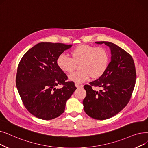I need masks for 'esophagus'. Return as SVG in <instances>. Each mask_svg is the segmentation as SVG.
Returning <instances> with one entry per match:
<instances>
[{
  "label": "esophagus",
  "instance_id": "esophagus-1",
  "mask_svg": "<svg viewBox=\"0 0 148 148\" xmlns=\"http://www.w3.org/2000/svg\"><path fill=\"white\" fill-rule=\"evenodd\" d=\"M75 86L77 87V88H80V87H83V85H80V84H79V83H75Z\"/></svg>",
  "mask_w": 148,
  "mask_h": 148
}]
</instances>
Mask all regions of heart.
<instances>
[{
	"label": "heart",
	"instance_id": "1",
	"mask_svg": "<svg viewBox=\"0 0 148 148\" xmlns=\"http://www.w3.org/2000/svg\"><path fill=\"white\" fill-rule=\"evenodd\" d=\"M71 58L65 54H60L57 59V65L65 73H71L79 65L80 71L69 75L70 80L82 83L90 77L92 79L100 78L106 71L110 56L106 49L88 45H81L73 49L70 53Z\"/></svg>",
	"mask_w": 148,
	"mask_h": 148
}]
</instances>
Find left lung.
I'll return each mask as SVG.
<instances>
[{
    "instance_id": "8db88e82",
    "label": "left lung",
    "mask_w": 148,
    "mask_h": 148,
    "mask_svg": "<svg viewBox=\"0 0 148 148\" xmlns=\"http://www.w3.org/2000/svg\"><path fill=\"white\" fill-rule=\"evenodd\" d=\"M111 60L105 73L97 80L85 85L86 97L83 101L84 111L96 120H106L118 114L127 105L134 89L136 71L132 56L123 49L109 42ZM95 88L99 90L96 91Z\"/></svg>"
}]
</instances>
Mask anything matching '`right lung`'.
<instances>
[{"label":"right lung","mask_w":148,"mask_h":148,"mask_svg":"<svg viewBox=\"0 0 148 148\" xmlns=\"http://www.w3.org/2000/svg\"><path fill=\"white\" fill-rule=\"evenodd\" d=\"M72 45L41 42L29 49L18 65L16 83L27 110L37 118L52 120L64 112L77 88L57 65V59ZM64 86L57 89L56 86Z\"/></svg>","instance_id":"obj_1"}]
</instances>
